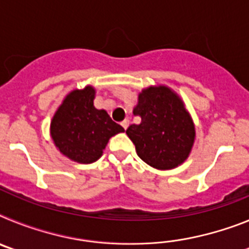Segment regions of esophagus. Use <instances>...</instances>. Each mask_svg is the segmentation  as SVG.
I'll list each match as a JSON object with an SVG mask.
<instances>
[{"label":"esophagus","mask_w":249,"mask_h":249,"mask_svg":"<svg viewBox=\"0 0 249 249\" xmlns=\"http://www.w3.org/2000/svg\"><path fill=\"white\" fill-rule=\"evenodd\" d=\"M121 124H122V127L124 129H127V127L129 126V121L128 120H124V121H122V123H121Z\"/></svg>","instance_id":"34e87169"}]
</instances>
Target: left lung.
<instances>
[{"label":"left lung","mask_w":249,"mask_h":249,"mask_svg":"<svg viewBox=\"0 0 249 249\" xmlns=\"http://www.w3.org/2000/svg\"><path fill=\"white\" fill-rule=\"evenodd\" d=\"M133 113L141 123L131 124L126 133L138 157L160 171L181 166L196 138L195 123L182 98L164 85L149 86L138 94Z\"/></svg>","instance_id":"left-lung-1"}]
</instances>
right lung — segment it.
<instances>
[{
    "label": "right lung",
    "mask_w": 249,
    "mask_h": 249,
    "mask_svg": "<svg viewBox=\"0 0 249 249\" xmlns=\"http://www.w3.org/2000/svg\"><path fill=\"white\" fill-rule=\"evenodd\" d=\"M96 89L86 86L73 89L63 98L51 121L50 133L54 146L68 160L89 164L100 160L109 138L124 132L105 109L93 101Z\"/></svg>",
    "instance_id": "add662e5"
}]
</instances>
